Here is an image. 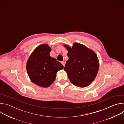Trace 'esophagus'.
Returning a JSON list of instances; mask_svg holds the SVG:
<instances>
[{"mask_svg": "<svg viewBox=\"0 0 124 124\" xmlns=\"http://www.w3.org/2000/svg\"><path fill=\"white\" fill-rule=\"evenodd\" d=\"M61 63H62V64L63 65V66L64 67L65 65V62H64V61H62V62H61Z\"/></svg>", "mask_w": 124, "mask_h": 124, "instance_id": "1", "label": "esophagus"}]
</instances>
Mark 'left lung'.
I'll return each mask as SVG.
<instances>
[{
	"label": "left lung",
	"mask_w": 124,
	"mask_h": 124,
	"mask_svg": "<svg viewBox=\"0 0 124 124\" xmlns=\"http://www.w3.org/2000/svg\"><path fill=\"white\" fill-rule=\"evenodd\" d=\"M69 60L64 70L72 84L79 87L89 85L95 78L99 68L97 56L92 50L79 43L72 47L65 45Z\"/></svg>",
	"instance_id": "obj_1"
}]
</instances>
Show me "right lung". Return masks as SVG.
Listing matches in <instances>:
<instances>
[{
    "label": "right lung",
    "mask_w": 124,
    "mask_h": 124,
    "mask_svg": "<svg viewBox=\"0 0 124 124\" xmlns=\"http://www.w3.org/2000/svg\"><path fill=\"white\" fill-rule=\"evenodd\" d=\"M51 48L42 44L35 49L29 57L26 70L32 82L43 87H49L56 78L57 72L63 69L62 64L49 55Z\"/></svg>",
    "instance_id": "add662e5"
}]
</instances>
